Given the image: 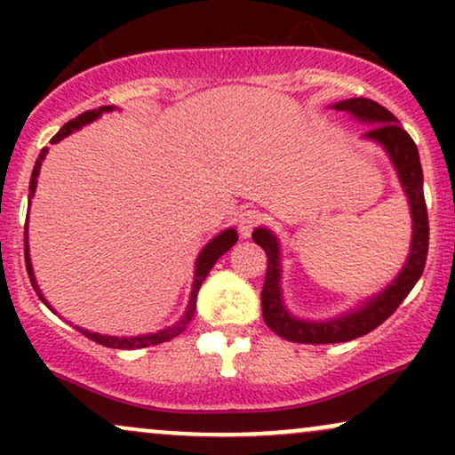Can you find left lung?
Instances as JSON below:
<instances>
[{
  "label": "left lung",
  "instance_id": "left-lung-1",
  "mask_svg": "<svg viewBox=\"0 0 455 455\" xmlns=\"http://www.w3.org/2000/svg\"><path fill=\"white\" fill-rule=\"evenodd\" d=\"M113 111V107H102V108H96V111H85L81 113L78 117L70 119V122L64 124L61 126L60 132L55 134L53 139H51V145L60 143L61 139H66L68 134H72L75 130H81L83 126H87V124H92L93 119L100 117L102 113H108ZM46 154H49V148H44L43 151L38 154V160H36L34 164V171H31V180H29V201H28V216H25V231H23V243H25V267H28V275H29V282L31 286H34V291L38 293L40 301L49 307L51 312H55L53 307L49 306V301L44 299V295L40 293V286L38 282H36V275H34V267H31V257H29V203H31V196H34L36 192V186H38V175H40V166H43V160L46 158ZM237 242V233L233 231V228H227V231H222L220 235H216V237L212 239L210 243L205 245V248L201 250V254L196 257V265H195V282H192V291H190V301H188V307L184 312V316L180 318V321L173 323L171 327H164L160 329V331H151V333H143V336H132V338H117V336H102V333H96V331H87V329L83 327H76L78 331L83 333L85 338H90V340L102 344V347H108V348H145V347H151V344H162V342H169L173 340L175 336H180L181 331H184L188 323L192 321V316H195V310H196V295H198V289H201L203 280L207 278V274H210L213 265H216V260L222 257L224 252H227L231 245ZM57 315V312H55Z\"/></svg>",
  "mask_w": 455,
  "mask_h": 455
}]
</instances>
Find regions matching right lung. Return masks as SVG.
<instances>
[{"mask_svg": "<svg viewBox=\"0 0 455 455\" xmlns=\"http://www.w3.org/2000/svg\"><path fill=\"white\" fill-rule=\"evenodd\" d=\"M333 108L336 111H348L365 124H379L372 132H368V137L379 140L387 149L389 158L395 166V173L400 177V184L404 188L406 196H409L412 216L411 252L400 275L385 291L380 299L372 301V304H368L357 312H348V315L333 318L329 323L312 325V323L297 321L284 307L280 289V243L275 235L267 231V228H257L252 233L254 243H259L265 250V254H267V274H265L263 293H260L263 318L271 331H275L280 338L291 342H347L353 340V338L365 336L374 327H379L400 306V301L412 289V284L419 280L421 271L426 267L430 227H427V210L424 198V173H421V162L415 143L398 126V119L389 111H385L383 107H379L377 102L365 100V98H355V100L333 104Z\"/></svg>", "mask_w": 455, "mask_h": 455, "instance_id": "right-lung-1", "label": "right lung"}]
</instances>
